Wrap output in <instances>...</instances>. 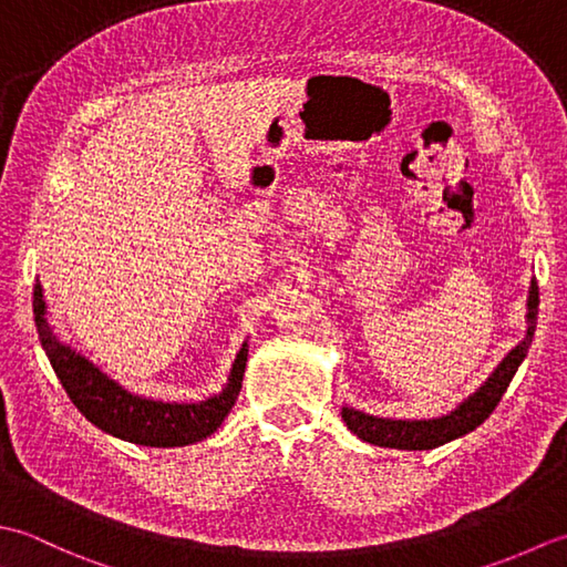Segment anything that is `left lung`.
I'll return each mask as SVG.
<instances>
[{
    "label": "left lung",
    "instance_id": "8db88e82",
    "mask_svg": "<svg viewBox=\"0 0 567 567\" xmlns=\"http://www.w3.org/2000/svg\"><path fill=\"white\" fill-rule=\"evenodd\" d=\"M526 306H528L526 338L504 357L499 367L494 369L489 379L484 381L475 394H470L465 401L457 403L450 413L437 415V419L409 421V419H379V415H369L364 411L342 406V421L348 423V429L360 437V441L379 445V447H396V450H433L437 445L455 441V437L467 435L470 431H475L477 425H482L489 419V413L496 409V403L502 401L504 391L514 379L518 364L524 362V357L530 348V340H534L536 320H538L536 279L530 281Z\"/></svg>",
    "mask_w": 567,
    "mask_h": 567
}]
</instances>
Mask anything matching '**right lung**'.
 <instances>
[{
    "mask_svg": "<svg viewBox=\"0 0 567 567\" xmlns=\"http://www.w3.org/2000/svg\"><path fill=\"white\" fill-rule=\"evenodd\" d=\"M33 320H37L41 348L75 409L100 431L122 437V441L148 447H183L198 443L223 425L239 396L249 352L247 342L237 352L227 384L219 394L198 403H166L132 394L114 379L102 374L83 354L58 340L45 320L41 284L33 286Z\"/></svg>",
    "mask_w": 567,
    "mask_h": 567,
    "instance_id": "add662e5",
    "label": "right lung"
}]
</instances>
